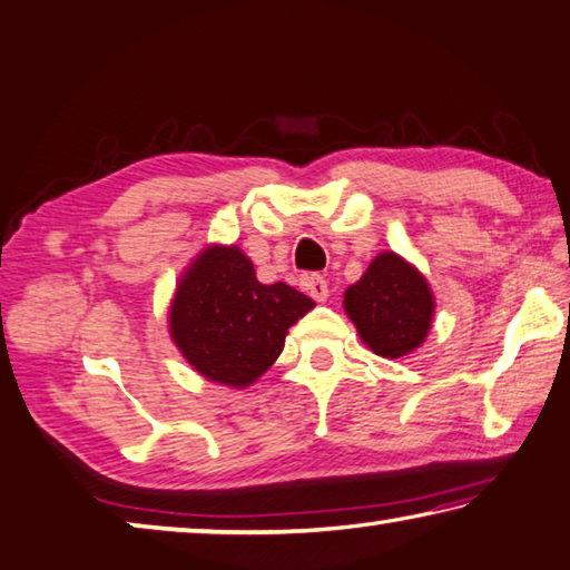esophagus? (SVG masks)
I'll return each instance as SVG.
<instances>
[{"label": "esophagus", "instance_id": "1", "mask_svg": "<svg viewBox=\"0 0 570 570\" xmlns=\"http://www.w3.org/2000/svg\"><path fill=\"white\" fill-rule=\"evenodd\" d=\"M302 286L306 288V294L314 298V302H326L328 296V284L321 274H306L302 276Z\"/></svg>", "mask_w": 570, "mask_h": 570}]
</instances>
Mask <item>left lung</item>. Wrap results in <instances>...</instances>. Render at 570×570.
Here are the masks:
<instances>
[{"label": "left lung", "mask_w": 570, "mask_h": 570, "mask_svg": "<svg viewBox=\"0 0 570 570\" xmlns=\"http://www.w3.org/2000/svg\"><path fill=\"white\" fill-rule=\"evenodd\" d=\"M344 306L364 344L384 358L411 354L431 328L433 296L426 278L396 254H379L346 288Z\"/></svg>", "instance_id": "8db88e82"}]
</instances>
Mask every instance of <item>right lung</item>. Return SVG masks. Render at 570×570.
Returning <instances> with one entry per match:
<instances>
[{
    "label": "right lung",
    "instance_id": "right-lung-1",
    "mask_svg": "<svg viewBox=\"0 0 570 570\" xmlns=\"http://www.w3.org/2000/svg\"><path fill=\"white\" fill-rule=\"evenodd\" d=\"M312 308V298L294 286L258 282L236 246H212L184 274L169 326L202 376L242 389L274 364L288 326Z\"/></svg>",
    "mask_w": 570,
    "mask_h": 570
}]
</instances>
